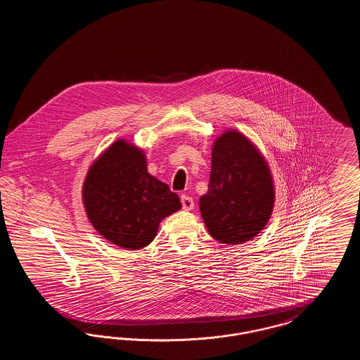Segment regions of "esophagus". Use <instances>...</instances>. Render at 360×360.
I'll return each instance as SVG.
<instances>
[{
    "instance_id": "34e87169",
    "label": "esophagus",
    "mask_w": 360,
    "mask_h": 360,
    "mask_svg": "<svg viewBox=\"0 0 360 360\" xmlns=\"http://www.w3.org/2000/svg\"><path fill=\"white\" fill-rule=\"evenodd\" d=\"M181 204H182V209H184V210H191V209H194V201H193V198L188 197V195H182V197H181Z\"/></svg>"
}]
</instances>
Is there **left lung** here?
Segmentation results:
<instances>
[{"mask_svg": "<svg viewBox=\"0 0 360 360\" xmlns=\"http://www.w3.org/2000/svg\"><path fill=\"white\" fill-rule=\"evenodd\" d=\"M274 202L271 170L257 146L236 129L216 137L209 186L198 202L210 236L223 244L254 239Z\"/></svg>", "mask_w": 360, "mask_h": 360, "instance_id": "obj_1", "label": "left lung"}]
</instances>
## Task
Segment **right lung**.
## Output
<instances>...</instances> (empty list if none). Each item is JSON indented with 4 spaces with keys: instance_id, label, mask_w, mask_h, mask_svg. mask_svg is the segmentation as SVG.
I'll list each match as a JSON object with an SVG mask.
<instances>
[{
    "instance_id": "obj_1",
    "label": "right lung",
    "mask_w": 360,
    "mask_h": 360,
    "mask_svg": "<svg viewBox=\"0 0 360 360\" xmlns=\"http://www.w3.org/2000/svg\"><path fill=\"white\" fill-rule=\"evenodd\" d=\"M82 201L94 229L127 250L147 247L160 221L182 206L176 193L148 172L144 151L125 139L112 143L91 163Z\"/></svg>"
}]
</instances>
